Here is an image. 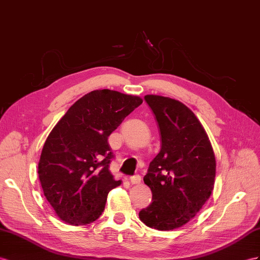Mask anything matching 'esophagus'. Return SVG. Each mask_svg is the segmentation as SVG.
I'll list each match as a JSON object with an SVG mask.
<instances>
[{"instance_id": "34e87169", "label": "esophagus", "mask_w": 260, "mask_h": 260, "mask_svg": "<svg viewBox=\"0 0 260 260\" xmlns=\"http://www.w3.org/2000/svg\"><path fill=\"white\" fill-rule=\"evenodd\" d=\"M129 181H131L133 184H138V183H141V181H142V177L139 176V175L132 176V177L129 178Z\"/></svg>"}]
</instances>
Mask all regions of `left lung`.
<instances>
[{
	"label": "left lung",
	"mask_w": 260,
	"mask_h": 260,
	"mask_svg": "<svg viewBox=\"0 0 260 260\" xmlns=\"http://www.w3.org/2000/svg\"><path fill=\"white\" fill-rule=\"evenodd\" d=\"M145 101L158 123L161 148L144 177L152 201L139 218L148 228L171 231L188 223L208 201L215 156L203 126L183 103L160 95H146Z\"/></svg>",
	"instance_id": "1"
}]
</instances>
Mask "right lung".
I'll list each match as a JSON object with an SVG mask.
<instances>
[{
	"label": "right lung",
	"mask_w": 260,
	"mask_h": 260,
	"mask_svg": "<svg viewBox=\"0 0 260 260\" xmlns=\"http://www.w3.org/2000/svg\"><path fill=\"white\" fill-rule=\"evenodd\" d=\"M143 103L138 96L95 90L73 104L46 139L38 164L44 194L71 225L100 217L109 192L121 184L110 172L109 136Z\"/></svg>",
	"instance_id": "right-lung-1"
}]
</instances>
